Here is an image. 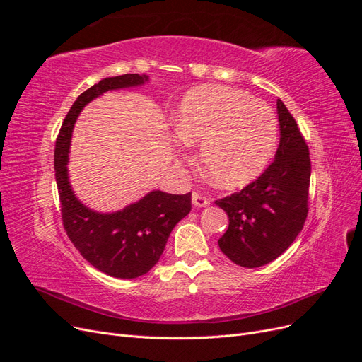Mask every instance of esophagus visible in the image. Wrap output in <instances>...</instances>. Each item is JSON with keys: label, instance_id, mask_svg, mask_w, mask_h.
Wrapping results in <instances>:
<instances>
[{"label": "esophagus", "instance_id": "obj_1", "mask_svg": "<svg viewBox=\"0 0 362 362\" xmlns=\"http://www.w3.org/2000/svg\"><path fill=\"white\" fill-rule=\"evenodd\" d=\"M192 202H193L194 206H206V205H210L211 198H208V196H204L202 193L193 192V194H192Z\"/></svg>", "mask_w": 362, "mask_h": 362}]
</instances>
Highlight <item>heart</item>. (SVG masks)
<instances>
[{
	"mask_svg": "<svg viewBox=\"0 0 362 362\" xmlns=\"http://www.w3.org/2000/svg\"><path fill=\"white\" fill-rule=\"evenodd\" d=\"M177 134L201 145L208 180L221 189H237L257 180L275 154L278 122L272 108L225 86H199L182 98Z\"/></svg>",
	"mask_w": 362,
	"mask_h": 362,
	"instance_id": "heart-1",
	"label": "heart"
}]
</instances>
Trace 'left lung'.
I'll list each match as a JSON object with an SVG mask.
<instances>
[{
  "label": "left lung",
  "mask_w": 362,
  "mask_h": 362,
  "mask_svg": "<svg viewBox=\"0 0 362 362\" xmlns=\"http://www.w3.org/2000/svg\"><path fill=\"white\" fill-rule=\"evenodd\" d=\"M276 105L281 137L275 160L245 189L216 201L229 217L218 246L247 269L269 264L286 252L310 210V149L287 107L281 100Z\"/></svg>",
  "instance_id": "left-lung-1"
}]
</instances>
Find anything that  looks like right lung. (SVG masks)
<instances>
[{
	"label": "right lung",
	"instance_id": "right-lung-1",
	"mask_svg": "<svg viewBox=\"0 0 362 362\" xmlns=\"http://www.w3.org/2000/svg\"><path fill=\"white\" fill-rule=\"evenodd\" d=\"M145 81L146 75L125 74L89 87L76 98L64 117L54 151L64 231L86 261L105 275L120 279L139 278L157 264L173 226L192 210V193L170 194L156 190L122 211L101 214L75 198L66 164L72 128L83 107L107 90L140 86Z\"/></svg>",
	"mask_w": 362,
	"mask_h": 362
}]
</instances>
